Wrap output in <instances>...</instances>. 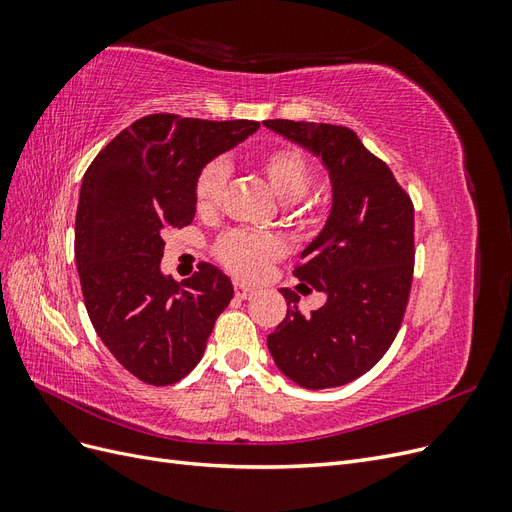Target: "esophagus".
Listing matches in <instances>:
<instances>
[{
	"label": "esophagus",
	"mask_w": 512,
	"mask_h": 512,
	"mask_svg": "<svg viewBox=\"0 0 512 512\" xmlns=\"http://www.w3.org/2000/svg\"><path fill=\"white\" fill-rule=\"evenodd\" d=\"M235 294H237V299L247 301V299L254 297V288L245 286V284H241V282H235Z\"/></svg>",
	"instance_id": "34e87169"
}]
</instances>
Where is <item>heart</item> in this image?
I'll use <instances>...</instances> for the list:
<instances>
[{"mask_svg": "<svg viewBox=\"0 0 512 512\" xmlns=\"http://www.w3.org/2000/svg\"><path fill=\"white\" fill-rule=\"evenodd\" d=\"M256 164L271 190L286 203L301 198L312 181V162L292 145H273L258 151ZM226 181L228 166L224 160L215 158L200 166L194 179V207L198 213L207 215L218 209ZM284 252L282 239L247 230H230L213 243V256L220 265L245 282L260 280Z\"/></svg>", "mask_w": 512, "mask_h": 512, "instance_id": "1", "label": "heart"}]
</instances>
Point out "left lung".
I'll use <instances>...</instances> for the list:
<instances>
[{
	"label": "left lung",
	"mask_w": 512,
	"mask_h": 512,
	"mask_svg": "<svg viewBox=\"0 0 512 512\" xmlns=\"http://www.w3.org/2000/svg\"><path fill=\"white\" fill-rule=\"evenodd\" d=\"M265 126L322 158L333 183L329 220L294 267L301 282L327 294V303L305 316L299 294L282 288L288 312L267 346L275 365L303 389L342 386L382 359L404 320L414 205L350 128L290 119Z\"/></svg>",
	"instance_id": "8db88e82"
}]
</instances>
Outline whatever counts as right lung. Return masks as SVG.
<instances>
[{"mask_svg": "<svg viewBox=\"0 0 512 512\" xmlns=\"http://www.w3.org/2000/svg\"><path fill=\"white\" fill-rule=\"evenodd\" d=\"M258 128L247 119L147 115L119 132L83 177L74 256L87 314L104 346L145 384L188 376L235 297L207 262L181 284L164 275L162 237L192 224L200 166Z\"/></svg>", "mask_w": 512, "mask_h": 512, "instance_id": "1", "label": "right lung"}]
</instances>
